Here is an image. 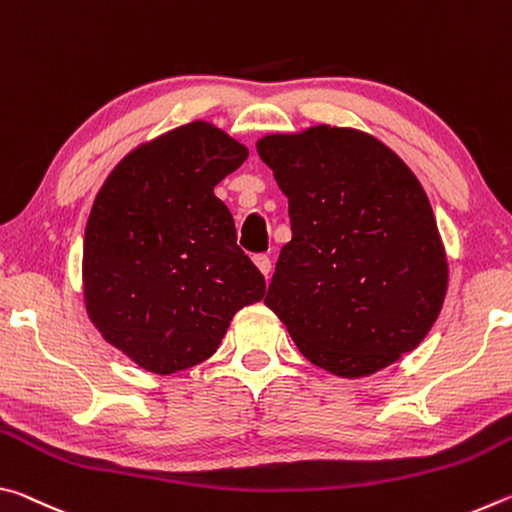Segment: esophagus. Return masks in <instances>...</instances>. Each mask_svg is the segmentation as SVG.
Segmentation results:
<instances>
[{
    "instance_id": "1",
    "label": "esophagus",
    "mask_w": 512,
    "mask_h": 512,
    "mask_svg": "<svg viewBox=\"0 0 512 512\" xmlns=\"http://www.w3.org/2000/svg\"><path fill=\"white\" fill-rule=\"evenodd\" d=\"M253 262H255V266L259 268V271H262L264 277L271 275V259H268L266 255H255Z\"/></svg>"
}]
</instances>
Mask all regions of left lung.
Listing matches in <instances>:
<instances>
[{
  "label": "left lung",
  "instance_id": "1",
  "mask_svg": "<svg viewBox=\"0 0 512 512\" xmlns=\"http://www.w3.org/2000/svg\"><path fill=\"white\" fill-rule=\"evenodd\" d=\"M257 153L289 198L264 305L302 357L359 379L418 348L443 309L449 268L420 180L375 135L318 124L268 133Z\"/></svg>",
  "mask_w": 512,
  "mask_h": 512
}]
</instances>
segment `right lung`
<instances>
[{"label": "right lung", "instance_id": "obj_1", "mask_svg": "<svg viewBox=\"0 0 512 512\" xmlns=\"http://www.w3.org/2000/svg\"><path fill=\"white\" fill-rule=\"evenodd\" d=\"M248 149L196 119L142 142L108 173L83 239V302L103 341L146 372L173 375L219 350L266 282L237 246L214 187Z\"/></svg>", "mask_w": 512, "mask_h": 512}]
</instances>
